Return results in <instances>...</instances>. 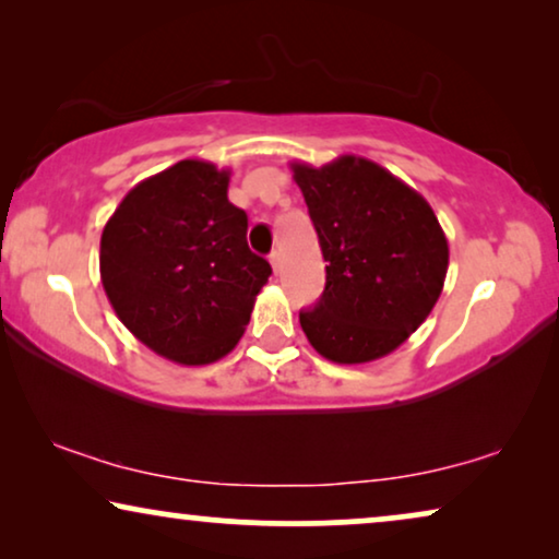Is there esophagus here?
<instances>
[{"instance_id": "34e87169", "label": "esophagus", "mask_w": 559, "mask_h": 559, "mask_svg": "<svg viewBox=\"0 0 559 559\" xmlns=\"http://www.w3.org/2000/svg\"><path fill=\"white\" fill-rule=\"evenodd\" d=\"M270 262H272V270H274V272H280V270H282V254H280L277 249H274L272 254H270Z\"/></svg>"}]
</instances>
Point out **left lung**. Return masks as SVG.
I'll return each instance as SVG.
<instances>
[{
  "label": "left lung",
  "instance_id": "8db88e82",
  "mask_svg": "<svg viewBox=\"0 0 559 559\" xmlns=\"http://www.w3.org/2000/svg\"><path fill=\"white\" fill-rule=\"evenodd\" d=\"M325 259V289L300 312L310 346L333 364L392 354L425 323L448 274V239L430 203L366 157L293 163Z\"/></svg>",
  "mask_w": 559,
  "mask_h": 559
}]
</instances>
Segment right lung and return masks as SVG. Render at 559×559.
<instances>
[{
	"label": "right lung",
	"mask_w": 559,
	"mask_h": 559,
	"mask_svg": "<svg viewBox=\"0 0 559 559\" xmlns=\"http://www.w3.org/2000/svg\"><path fill=\"white\" fill-rule=\"evenodd\" d=\"M231 173L180 159L136 182L102 234V285L136 341L180 366L234 350L272 266L247 243Z\"/></svg>",
	"instance_id": "obj_1"
}]
</instances>
